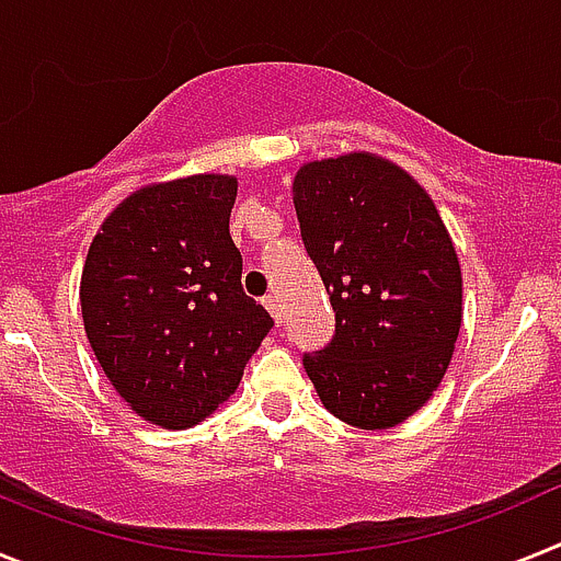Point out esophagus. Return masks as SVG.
I'll list each match as a JSON object with an SVG mask.
<instances>
[{
	"mask_svg": "<svg viewBox=\"0 0 561 561\" xmlns=\"http://www.w3.org/2000/svg\"><path fill=\"white\" fill-rule=\"evenodd\" d=\"M264 306L270 309V314L275 317V323H280V304H277V297L275 295H266L264 297Z\"/></svg>",
	"mask_w": 561,
	"mask_h": 561,
	"instance_id": "obj_1",
	"label": "esophagus"
}]
</instances>
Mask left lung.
Returning a JSON list of instances; mask_svg holds the SVG:
<instances>
[{
  "instance_id": "left-lung-1",
  "label": "left lung",
  "mask_w": 561,
  "mask_h": 561,
  "mask_svg": "<svg viewBox=\"0 0 561 561\" xmlns=\"http://www.w3.org/2000/svg\"><path fill=\"white\" fill-rule=\"evenodd\" d=\"M291 193L336 317L329 345L304 356L306 374L351 427H396L453 359L463 317L453 238L427 191L376 153L306 162Z\"/></svg>"
}]
</instances>
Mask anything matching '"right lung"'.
Returning a JSON list of instances; mask_svg holds the SVG:
<instances>
[{"instance_id": "add662e5", "label": "right lung", "mask_w": 561, "mask_h": 561, "mask_svg": "<svg viewBox=\"0 0 561 561\" xmlns=\"http://www.w3.org/2000/svg\"><path fill=\"white\" fill-rule=\"evenodd\" d=\"M238 182L196 173L134 191L92 238L81 275L89 345L128 408L185 430L236 393L272 317L241 289Z\"/></svg>"}]
</instances>
